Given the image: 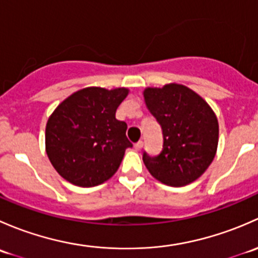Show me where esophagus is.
<instances>
[{"label":"esophagus","instance_id":"1","mask_svg":"<svg viewBox=\"0 0 258 258\" xmlns=\"http://www.w3.org/2000/svg\"><path fill=\"white\" fill-rule=\"evenodd\" d=\"M142 147H144V142L142 141H139L136 145H135V150L136 151H140Z\"/></svg>","mask_w":258,"mask_h":258}]
</instances>
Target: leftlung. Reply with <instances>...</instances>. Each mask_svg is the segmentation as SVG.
Returning a JSON list of instances; mask_svg holds the SVG:
<instances>
[{"mask_svg": "<svg viewBox=\"0 0 258 258\" xmlns=\"http://www.w3.org/2000/svg\"><path fill=\"white\" fill-rule=\"evenodd\" d=\"M144 97L163 135L160 155L144 153L148 172L172 187L196 181L217 152L218 121L213 110L195 91L178 83L145 88Z\"/></svg>", "mask_w": 258, "mask_h": 258, "instance_id": "obj_1", "label": "left lung"}]
</instances>
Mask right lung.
I'll list each match as a JSON object with an SVG mask.
<instances>
[{
  "label": "right lung",
  "mask_w": 258,
  "mask_h": 258,
  "mask_svg": "<svg viewBox=\"0 0 258 258\" xmlns=\"http://www.w3.org/2000/svg\"><path fill=\"white\" fill-rule=\"evenodd\" d=\"M128 88L86 87L62 101L46 124V153L61 177L93 187L118 170L126 148V122L116 111Z\"/></svg>",
  "instance_id": "1"
}]
</instances>
